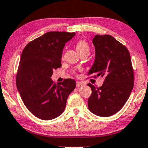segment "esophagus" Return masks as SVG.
I'll list each match as a JSON object with an SVG mask.
<instances>
[{
  "label": "esophagus",
  "instance_id": "esophagus-1",
  "mask_svg": "<svg viewBox=\"0 0 148 148\" xmlns=\"http://www.w3.org/2000/svg\"><path fill=\"white\" fill-rule=\"evenodd\" d=\"M84 83L81 82H76V86H77V88L80 87V86H84Z\"/></svg>",
  "mask_w": 148,
  "mask_h": 148
}]
</instances>
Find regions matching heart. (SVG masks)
Masks as SVG:
<instances>
[{
  "label": "heart",
  "instance_id": "b5f03b06",
  "mask_svg": "<svg viewBox=\"0 0 148 148\" xmlns=\"http://www.w3.org/2000/svg\"><path fill=\"white\" fill-rule=\"evenodd\" d=\"M76 48L78 53H82L83 51H89V46L88 43L84 40H79L76 43Z\"/></svg>",
  "mask_w": 148,
  "mask_h": 148
}]
</instances>
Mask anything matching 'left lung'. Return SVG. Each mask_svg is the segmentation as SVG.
Here are the masks:
<instances>
[{
	"label": "left lung",
	"mask_w": 148,
	"mask_h": 148,
	"mask_svg": "<svg viewBox=\"0 0 148 148\" xmlns=\"http://www.w3.org/2000/svg\"><path fill=\"white\" fill-rule=\"evenodd\" d=\"M95 62L88 75L105 78L100 87L88 83L92 93L88 100L95 115L109 117L123 108L134 87V69L130 52L112 36L97 35L93 39Z\"/></svg>",
	"instance_id": "obj_1"
}]
</instances>
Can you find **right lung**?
<instances>
[{"label":"right lung","mask_w":148,"mask_h":148,"mask_svg":"<svg viewBox=\"0 0 148 148\" xmlns=\"http://www.w3.org/2000/svg\"><path fill=\"white\" fill-rule=\"evenodd\" d=\"M75 32H49L32 40L23 50L16 75V86L24 105L34 116L48 121L65 109L68 97L76 82L65 79L56 84L51 79L55 69L62 66L65 43Z\"/></svg>","instance_id":"right-lung-1"}]
</instances>
